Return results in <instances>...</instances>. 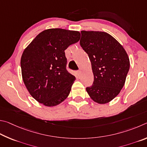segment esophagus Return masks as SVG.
Returning <instances> with one entry per match:
<instances>
[{
  "instance_id": "obj_1",
  "label": "esophagus",
  "mask_w": 147,
  "mask_h": 147,
  "mask_svg": "<svg viewBox=\"0 0 147 147\" xmlns=\"http://www.w3.org/2000/svg\"><path fill=\"white\" fill-rule=\"evenodd\" d=\"M76 74H77V76H80V75H81V71L80 70L77 71H76Z\"/></svg>"
}]
</instances>
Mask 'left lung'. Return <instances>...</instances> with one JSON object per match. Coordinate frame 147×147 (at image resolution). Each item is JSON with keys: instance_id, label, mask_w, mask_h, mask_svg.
<instances>
[{"instance_id": "1", "label": "left lung", "mask_w": 147, "mask_h": 147, "mask_svg": "<svg viewBox=\"0 0 147 147\" xmlns=\"http://www.w3.org/2000/svg\"><path fill=\"white\" fill-rule=\"evenodd\" d=\"M80 45L88 54L94 81L87 87L90 98L99 104L114 99L124 86L130 68L128 56L123 46L109 33L81 31Z\"/></svg>"}]
</instances>
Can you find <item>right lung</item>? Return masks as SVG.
<instances>
[{
    "label": "right lung",
    "instance_id": "obj_1",
    "mask_svg": "<svg viewBox=\"0 0 147 147\" xmlns=\"http://www.w3.org/2000/svg\"><path fill=\"white\" fill-rule=\"evenodd\" d=\"M81 33L61 28L44 30L25 48L20 59L23 82L31 96L46 107L65 100L76 77L66 69L64 50Z\"/></svg>",
    "mask_w": 147,
    "mask_h": 147
}]
</instances>
